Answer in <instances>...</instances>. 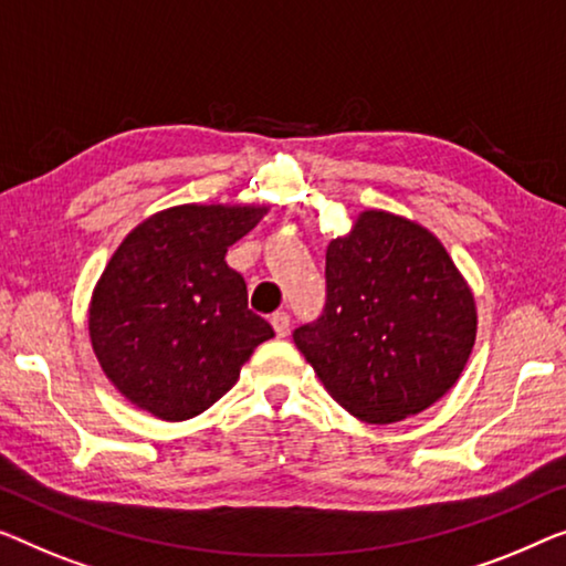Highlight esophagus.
Segmentation results:
<instances>
[{"instance_id":"obj_1","label":"esophagus","mask_w":566,"mask_h":566,"mask_svg":"<svg viewBox=\"0 0 566 566\" xmlns=\"http://www.w3.org/2000/svg\"><path fill=\"white\" fill-rule=\"evenodd\" d=\"M272 327H274L276 337L290 335V315H286V312H274V315H272Z\"/></svg>"}]
</instances>
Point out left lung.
Returning <instances> with one entry per match:
<instances>
[{"mask_svg":"<svg viewBox=\"0 0 566 566\" xmlns=\"http://www.w3.org/2000/svg\"><path fill=\"white\" fill-rule=\"evenodd\" d=\"M327 300L294 331L327 394L368 424H394L458 384L478 333L470 284L432 231L364 210L325 254Z\"/></svg>","mask_w":566,"mask_h":566,"instance_id":"1","label":"left lung"}]
</instances>
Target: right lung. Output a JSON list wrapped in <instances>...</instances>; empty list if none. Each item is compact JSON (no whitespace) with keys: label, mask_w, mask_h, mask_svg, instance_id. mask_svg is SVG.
<instances>
[{"label":"right lung","mask_w":566,"mask_h":566,"mask_svg":"<svg viewBox=\"0 0 566 566\" xmlns=\"http://www.w3.org/2000/svg\"><path fill=\"white\" fill-rule=\"evenodd\" d=\"M266 206L185 202L149 216L119 243L94 286L88 335L101 368L134 407L165 421L206 411L274 335L249 310L226 251Z\"/></svg>","instance_id":"right-lung-1"}]
</instances>
